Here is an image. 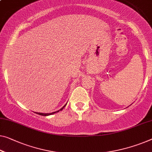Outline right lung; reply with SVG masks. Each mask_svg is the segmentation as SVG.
Instances as JSON below:
<instances>
[{"mask_svg": "<svg viewBox=\"0 0 152 152\" xmlns=\"http://www.w3.org/2000/svg\"><path fill=\"white\" fill-rule=\"evenodd\" d=\"M67 105V104H65V106H63V107L61 108V109L59 110H62L63 108H64V107L65 106ZM59 110H57V111H56V112H53V113H37V114H38V115H42V116H48V115H53L54 113H57V112H58L59 111Z\"/></svg>", "mask_w": 152, "mask_h": 152, "instance_id": "1", "label": "right lung"}]
</instances>
